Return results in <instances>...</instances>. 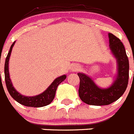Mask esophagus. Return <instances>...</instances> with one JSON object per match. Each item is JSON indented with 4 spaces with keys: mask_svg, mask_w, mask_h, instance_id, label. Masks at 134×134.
I'll use <instances>...</instances> for the list:
<instances>
[{
    "mask_svg": "<svg viewBox=\"0 0 134 134\" xmlns=\"http://www.w3.org/2000/svg\"><path fill=\"white\" fill-rule=\"evenodd\" d=\"M79 68H80V66H79V65L74 64V65H73L72 67V70L74 71V72H76V71L79 70Z\"/></svg>",
    "mask_w": 134,
    "mask_h": 134,
    "instance_id": "obj_1",
    "label": "esophagus"
}]
</instances>
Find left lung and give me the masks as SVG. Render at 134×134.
<instances>
[{
    "instance_id": "1",
    "label": "left lung",
    "mask_w": 134,
    "mask_h": 134,
    "mask_svg": "<svg viewBox=\"0 0 134 134\" xmlns=\"http://www.w3.org/2000/svg\"><path fill=\"white\" fill-rule=\"evenodd\" d=\"M109 48L117 62V74L113 83L107 88H100L89 76L78 73L80 79L79 94L84 103L91 105H107L123 95L129 79V60L124 44L112 34H109Z\"/></svg>"
}]
</instances>
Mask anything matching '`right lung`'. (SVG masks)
<instances>
[{"instance_id": "right-lung-1", "label": "right lung", "mask_w": 134, "mask_h": 134, "mask_svg": "<svg viewBox=\"0 0 134 134\" xmlns=\"http://www.w3.org/2000/svg\"><path fill=\"white\" fill-rule=\"evenodd\" d=\"M15 43V41L11 45L10 48L9 53L7 54L6 58L5 64H4V79H5L6 86L9 94H10L12 97L13 98L16 102L21 105H25L26 107H44L46 105H49L52 102L55 97V91L58 85L61 83L62 82L66 79V75L64 74L60 76L59 77L56 78L52 83L48 86L47 89L44 91L42 93L37 95L33 96V97H28V96H24L19 93L18 91L15 88L13 85L11 80L10 79L9 71V62L10 59V54H11L12 49L13 48L14 45ZM0 76H1V71H0Z\"/></svg>"}]
</instances>
